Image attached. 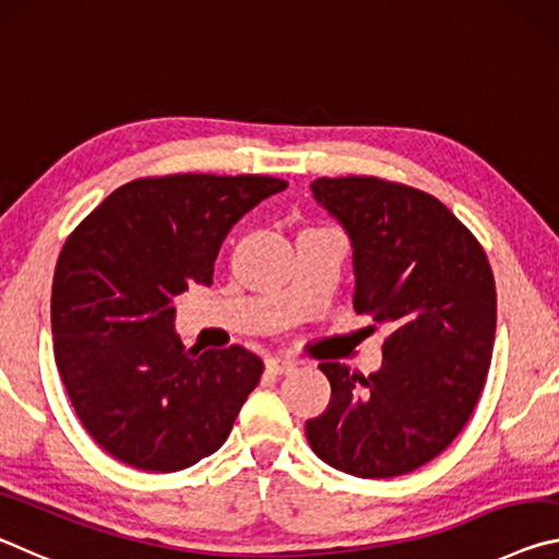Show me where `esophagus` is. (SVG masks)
<instances>
[{
	"label": "esophagus",
	"instance_id": "obj_1",
	"mask_svg": "<svg viewBox=\"0 0 559 559\" xmlns=\"http://www.w3.org/2000/svg\"><path fill=\"white\" fill-rule=\"evenodd\" d=\"M295 369H297V364L289 359H282V356H272V359H267V371H272V373H289Z\"/></svg>",
	"mask_w": 559,
	"mask_h": 559
}]
</instances>
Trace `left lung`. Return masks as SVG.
<instances>
[{
  "mask_svg": "<svg viewBox=\"0 0 559 559\" xmlns=\"http://www.w3.org/2000/svg\"><path fill=\"white\" fill-rule=\"evenodd\" d=\"M312 195L349 235L354 309L389 326L383 364L359 377L340 361L312 451L356 478H393L445 451L486 386L496 280L486 252L441 200L379 178H317Z\"/></svg>",
  "mask_w": 559,
  "mask_h": 559,
  "instance_id": "1",
  "label": "left lung"
}]
</instances>
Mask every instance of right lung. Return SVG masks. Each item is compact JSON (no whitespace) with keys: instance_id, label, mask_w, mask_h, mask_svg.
I'll use <instances>...</instances> for the list:
<instances>
[{"instance_id":"1","label":"right lung","mask_w":559,"mask_h":559,"mask_svg":"<svg viewBox=\"0 0 559 559\" xmlns=\"http://www.w3.org/2000/svg\"><path fill=\"white\" fill-rule=\"evenodd\" d=\"M285 188L270 176L141 178L114 190L63 245L53 359L79 420L114 459L173 473L230 436L264 364L237 344L186 349L176 299L213 285L233 225Z\"/></svg>"}]
</instances>
